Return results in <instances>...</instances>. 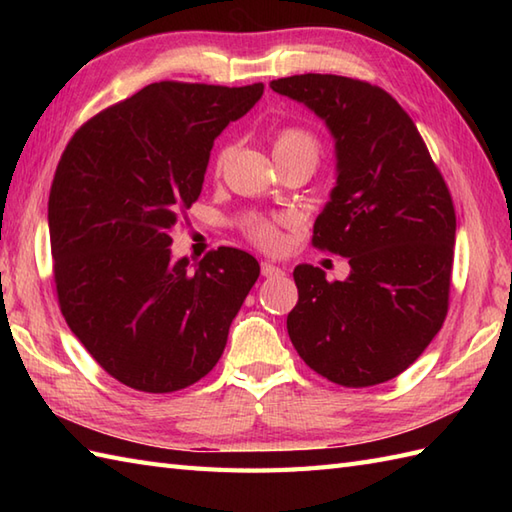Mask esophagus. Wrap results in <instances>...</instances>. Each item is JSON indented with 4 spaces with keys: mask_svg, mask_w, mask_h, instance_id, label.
I'll list each match as a JSON object with an SVG mask.
<instances>
[{
    "mask_svg": "<svg viewBox=\"0 0 512 512\" xmlns=\"http://www.w3.org/2000/svg\"><path fill=\"white\" fill-rule=\"evenodd\" d=\"M262 275L264 277H279V275H284V270L275 266L273 262H262Z\"/></svg>",
    "mask_w": 512,
    "mask_h": 512,
    "instance_id": "34e87169",
    "label": "esophagus"
}]
</instances>
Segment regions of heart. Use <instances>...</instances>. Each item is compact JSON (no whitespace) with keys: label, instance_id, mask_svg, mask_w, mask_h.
Masks as SVG:
<instances>
[{"label":"heart","instance_id":"heart-1","mask_svg":"<svg viewBox=\"0 0 512 512\" xmlns=\"http://www.w3.org/2000/svg\"><path fill=\"white\" fill-rule=\"evenodd\" d=\"M295 149H308V151H312L314 156H317L319 154V143L310 132H306V129H299V127L281 129V132L275 136V143H273L275 154H279V151H295ZM226 158H228V149L217 151L215 165H213L215 173L222 171V167L226 165ZM248 233L257 244H262L264 248H275L281 242V235L277 231L275 222H266V220L253 222L248 228Z\"/></svg>","mask_w":512,"mask_h":512}]
</instances>
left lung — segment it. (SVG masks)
Masks as SVG:
<instances>
[{
    "label": "left lung",
    "mask_w": 512,
    "mask_h": 512,
    "mask_svg": "<svg viewBox=\"0 0 512 512\" xmlns=\"http://www.w3.org/2000/svg\"><path fill=\"white\" fill-rule=\"evenodd\" d=\"M270 88L334 138L336 184L312 244L350 262L345 281L299 264L288 334L314 372L343 387L396 378L449 310L455 211L442 173L396 99L358 79L295 74Z\"/></svg>",
    "instance_id": "obj_1"
}]
</instances>
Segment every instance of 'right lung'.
Here are the masks:
<instances>
[{"label": "right lung", "instance_id": "right-lung-1", "mask_svg": "<svg viewBox=\"0 0 512 512\" xmlns=\"http://www.w3.org/2000/svg\"><path fill=\"white\" fill-rule=\"evenodd\" d=\"M264 94L160 81L90 118L65 147L48 200L59 306L107 374L147 394L198 383L259 277L220 246L173 262L171 233L200 198L213 140Z\"/></svg>", "mask_w": 512, "mask_h": 512}]
</instances>
